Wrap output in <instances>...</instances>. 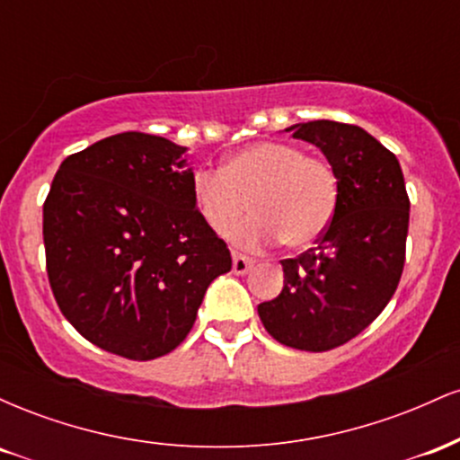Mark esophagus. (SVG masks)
Wrapping results in <instances>:
<instances>
[{
    "label": "esophagus",
    "mask_w": 460,
    "mask_h": 460,
    "mask_svg": "<svg viewBox=\"0 0 460 460\" xmlns=\"http://www.w3.org/2000/svg\"><path fill=\"white\" fill-rule=\"evenodd\" d=\"M252 263L255 261H252L251 257L242 255V252H234V272L235 274H246L252 268Z\"/></svg>",
    "instance_id": "esophagus-1"
}]
</instances>
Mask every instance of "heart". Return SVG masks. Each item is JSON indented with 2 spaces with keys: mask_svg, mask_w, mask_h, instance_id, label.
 Listing matches in <instances>:
<instances>
[{
  "mask_svg": "<svg viewBox=\"0 0 460 460\" xmlns=\"http://www.w3.org/2000/svg\"><path fill=\"white\" fill-rule=\"evenodd\" d=\"M340 177L324 157L288 142H252L225 157L220 171L200 168L192 199L203 223L226 235L246 208L253 216L231 232L240 246L281 240L309 248L326 234L340 208Z\"/></svg>",
  "mask_w": 460,
  "mask_h": 460,
  "instance_id": "b5f03b06",
  "label": "heart"
}]
</instances>
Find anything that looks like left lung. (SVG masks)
Wrapping results in <instances>:
<instances>
[{
	"label": "left lung",
	"mask_w": 460,
	"mask_h": 460,
	"mask_svg": "<svg viewBox=\"0 0 460 460\" xmlns=\"http://www.w3.org/2000/svg\"><path fill=\"white\" fill-rule=\"evenodd\" d=\"M289 129L332 164L340 208L314 248L281 261V294L257 314L279 344L324 352L367 329L392 300L404 268L411 203L398 157L366 129L337 120Z\"/></svg>",
	"instance_id": "1"
}]
</instances>
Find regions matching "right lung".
<instances>
[{
	"label": "right lung",
	"instance_id": "1",
	"mask_svg": "<svg viewBox=\"0 0 460 460\" xmlns=\"http://www.w3.org/2000/svg\"><path fill=\"white\" fill-rule=\"evenodd\" d=\"M183 146L125 131L73 153L43 205L47 277L65 318L94 346L151 361L186 340L205 289L231 270L203 223Z\"/></svg>",
	"mask_w": 460,
	"mask_h": 460
}]
</instances>
